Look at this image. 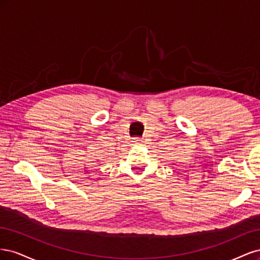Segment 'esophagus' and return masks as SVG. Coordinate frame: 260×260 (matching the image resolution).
Returning a JSON list of instances; mask_svg holds the SVG:
<instances>
[{
	"instance_id": "esophagus-1",
	"label": "esophagus",
	"mask_w": 260,
	"mask_h": 260,
	"mask_svg": "<svg viewBox=\"0 0 260 260\" xmlns=\"http://www.w3.org/2000/svg\"><path fill=\"white\" fill-rule=\"evenodd\" d=\"M135 141H136V143L139 145H143L145 143V139H143V138H138Z\"/></svg>"
}]
</instances>
